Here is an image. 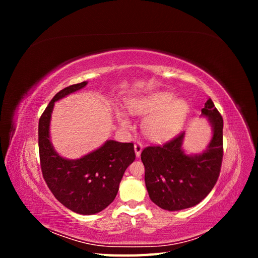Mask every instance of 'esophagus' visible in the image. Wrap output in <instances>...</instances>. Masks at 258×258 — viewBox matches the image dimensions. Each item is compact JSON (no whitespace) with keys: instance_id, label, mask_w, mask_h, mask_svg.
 Masks as SVG:
<instances>
[{"instance_id":"obj_1","label":"esophagus","mask_w":258,"mask_h":258,"mask_svg":"<svg viewBox=\"0 0 258 258\" xmlns=\"http://www.w3.org/2000/svg\"><path fill=\"white\" fill-rule=\"evenodd\" d=\"M142 150H143V145L141 143L135 144V152H136L137 157H140V155H141V153H142Z\"/></svg>"}]
</instances>
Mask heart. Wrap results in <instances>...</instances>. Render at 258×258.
<instances>
[{
    "mask_svg": "<svg viewBox=\"0 0 258 258\" xmlns=\"http://www.w3.org/2000/svg\"><path fill=\"white\" fill-rule=\"evenodd\" d=\"M130 111L147 116L143 121L144 135L153 141L162 142L172 139L184 127L189 106L184 100L176 99L172 92H155L130 101ZM122 126L128 127L129 120L119 114Z\"/></svg>",
    "mask_w": 258,
    "mask_h": 258,
    "instance_id": "obj_1",
    "label": "heart"
}]
</instances>
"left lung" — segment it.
I'll list each match as a JSON object with an SVG mask.
<instances>
[{"mask_svg": "<svg viewBox=\"0 0 258 258\" xmlns=\"http://www.w3.org/2000/svg\"><path fill=\"white\" fill-rule=\"evenodd\" d=\"M201 115L208 117L213 129V137L204 153H184V132L162 146H147L141 153L148 196L163 210L178 211L198 205L212 190L220 176L223 117L210 98Z\"/></svg>", "mask_w": 258, "mask_h": 258, "instance_id": "8db88e82", "label": "left lung"}]
</instances>
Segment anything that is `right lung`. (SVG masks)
I'll return each instance as SVG.
<instances>
[{
    "instance_id": "obj_1",
    "label": "right lung",
    "mask_w": 258,
    "mask_h": 258,
    "mask_svg": "<svg viewBox=\"0 0 258 258\" xmlns=\"http://www.w3.org/2000/svg\"><path fill=\"white\" fill-rule=\"evenodd\" d=\"M87 82L60 90L38 121V151L43 177L56 199L75 213L96 214L111 205L124 171L136 159L134 143L108 140L80 159H66L53 150L49 138L50 117L56 101L84 88Z\"/></svg>"
}]
</instances>
